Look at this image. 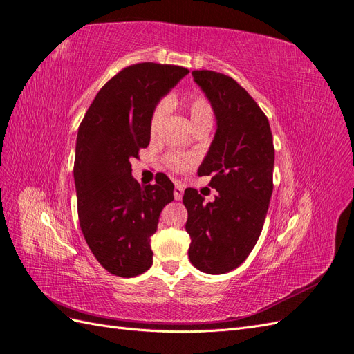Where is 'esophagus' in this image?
<instances>
[{
    "label": "esophagus",
    "instance_id": "1",
    "mask_svg": "<svg viewBox=\"0 0 354 354\" xmlns=\"http://www.w3.org/2000/svg\"><path fill=\"white\" fill-rule=\"evenodd\" d=\"M174 196H175V201H180V198H183V196H184V187L176 184L175 188H174Z\"/></svg>",
    "mask_w": 354,
    "mask_h": 354
}]
</instances>
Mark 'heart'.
<instances>
[{"label": "heart", "instance_id": "b5f03b06", "mask_svg": "<svg viewBox=\"0 0 354 354\" xmlns=\"http://www.w3.org/2000/svg\"><path fill=\"white\" fill-rule=\"evenodd\" d=\"M169 106H170L169 100L165 98L161 100V102H158L156 107H153L151 121H149V130L152 136L157 134V131L160 130V125L162 121H165V118L169 112ZM185 107L194 130L201 129V127H209L211 129V125L214 122V107L209 100H207L205 95L192 94L185 100ZM165 161L166 165L175 171H185L188 169H192L196 162L193 156H187V153H178V152L167 153Z\"/></svg>", "mask_w": 354, "mask_h": 354}]
</instances>
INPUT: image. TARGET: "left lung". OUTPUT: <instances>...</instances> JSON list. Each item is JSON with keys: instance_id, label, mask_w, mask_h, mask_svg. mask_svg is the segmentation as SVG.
<instances>
[{"instance_id": "left-lung-1", "label": "left lung", "mask_w": 354, "mask_h": 354, "mask_svg": "<svg viewBox=\"0 0 354 354\" xmlns=\"http://www.w3.org/2000/svg\"><path fill=\"white\" fill-rule=\"evenodd\" d=\"M192 75L216 118L198 175L212 176L218 194L205 203L197 189H185L188 257L198 270L218 275L243 263L263 229L274 189V139L266 115L236 80L211 70Z\"/></svg>"}]
</instances>
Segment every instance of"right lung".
Returning <instances> with one entry per match:
<instances>
[{
    "label": "right lung",
    "mask_w": 354,
    "mask_h": 354,
    "mask_svg": "<svg viewBox=\"0 0 354 354\" xmlns=\"http://www.w3.org/2000/svg\"><path fill=\"white\" fill-rule=\"evenodd\" d=\"M188 70L140 62L122 68L98 91L79 125L75 185L80 229L89 250L112 275L131 278L152 265L151 236L174 201V183L161 174L140 187L131 160L147 148L153 107Z\"/></svg>",
    "instance_id": "1"
}]
</instances>
